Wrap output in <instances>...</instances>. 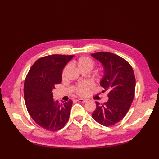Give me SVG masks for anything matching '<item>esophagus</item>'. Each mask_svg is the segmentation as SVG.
<instances>
[{
	"label": "esophagus",
	"instance_id": "34e87169",
	"mask_svg": "<svg viewBox=\"0 0 159 159\" xmlns=\"http://www.w3.org/2000/svg\"><path fill=\"white\" fill-rule=\"evenodd\" d=\"M77 101L79 102H82V103H84L87 102V100L86 99H83V98H78L77 99Z\"/></svg>",
	"mask_w": 159,
	"mask_h": 159
}]
</instances>
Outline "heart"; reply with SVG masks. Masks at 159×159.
Wrapping results in <instances>:
<instances>
[{"mask_svg":"<svg viewBox=\"0 0 159 159\" xmlns=\"http://www.w3.org/2000/svg\"><path fill=\"white\" fill-rule=\"evenodd\" d=\"M72 65L76 66L77 68L81 71L83 70L90 71L93 68L94 62L90 58L87 57H82L79 58L76 61H73L71 63ZM70 68V65L66 66L63 71V76L66 72ZM92 87V84L89 82H84L79 84L76 88V92L78 95L84 96L88 94L89 89Z\"/></svg>","mask_w":159,"mask_h":159,"instance_id":"obj_1","label":"heart"}]
</instances>
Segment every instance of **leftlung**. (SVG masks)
<instances>
[{"label":"left lung","instance_id":"left-lung-1","mask_svg":"<svg viewBox=\"0 0 159 159\" xmlns=\"http://www.w3.org/2000/svg\"><path fill=\"white\" fill-rule=\"evenodd\" d=\"M104 68L100 85L107 91L108 101L96 103L93 119L104 126H111L121 120L128 111L135 95V77L130 64L120 56L109 52L91 54Z\"/></svg>","mask_w":159,"mask_h":159}]
</instances>
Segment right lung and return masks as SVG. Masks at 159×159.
<instances>
[{
	"label": "right lung",
	"instance_id": "add662e5",
	"mask_svg": "<svg viewBox=\"0 0 159 159\" xmlns=\"http://www.w3.org/2000/svg\"><path fill=\"white\" fill-rule=\"evenodd\" d=\"M74 55H52L42 57L30 68L24 85V101L33 120L40 127L55 131L68 122L71 100L55 102L52 91L62 82L63 69Z\"/></svg>",
	"mask_w": 159,
	"mask_h": 159
}]
</instances>
